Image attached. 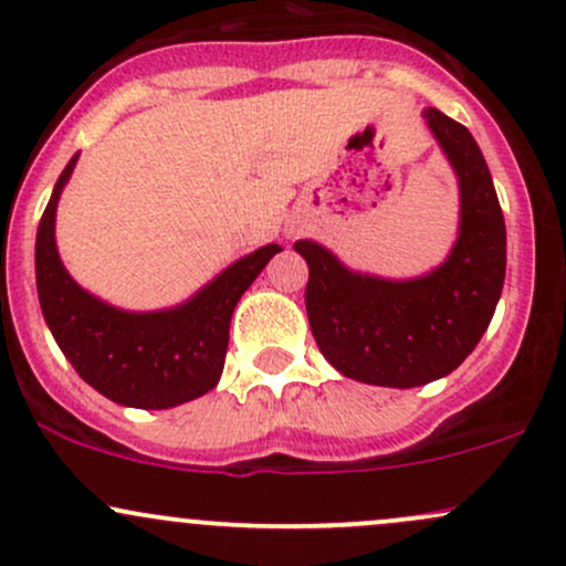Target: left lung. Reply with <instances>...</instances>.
<instances>
[{"label": "left lung", "instance_id": "left-lung-1", "mask_svg": "<svg viewBox=\"0 0 566 566\" xmlns=\"http://www.w3.org/2000/svg\"><path fill=\"white\" fill-rule=\"evenodd\" d=\"M457 169L462 222L449 260L413 282L346 271L314 241H297L308 263L306 312L314 340L344 376L378 387H421L464 363L492 322L505 282V220L473 134L440 109H424Z\"/></svg>", "mask_w": 566, "mask_h": 566}]
</instances>
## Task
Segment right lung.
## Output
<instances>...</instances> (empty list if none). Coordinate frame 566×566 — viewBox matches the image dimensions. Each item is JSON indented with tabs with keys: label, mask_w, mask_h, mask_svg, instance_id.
Returning a JSON list of instances; mask_svg holds the SVG:
<instances>
[{
	"label": "right lung",
	"mask_w": 566,
	"mask_h": 566,
	"mask_svg": "<svg viewBox=\"0 0 566 566\" xmlns=\"http://www.w3.org/2000/svg\"><path fill=\"white\" fill-rule=\"evenodd\" d=\"M77 155L61 171L36 231V293L55 344L96 392L132 408H174L214 389L228 352V327L239 297L279 244L247 254L174 312L128 314L85 293L55 250V203Z\"/></svg>",
	"instance_id": "right-lung-1"
}]
</instances>
